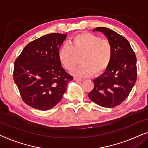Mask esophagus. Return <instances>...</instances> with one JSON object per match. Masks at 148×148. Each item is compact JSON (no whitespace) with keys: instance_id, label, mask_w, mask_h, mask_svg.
Instances as JSON below:
<instances>
[{"instance_id":"obj_1","label":"esophagus","mask_w":148,"mask_h":148,"mask_svg":"<svg viewBox=\"0 0 148 148\" xmlns=\"http://www.w3.org/2000/svg\"><path fill=\"white\" fill-rule=\"evenodd\" d=\"M74 80H76V81H83V80H84L83 78H77V77H74Z\"/></svg>"}]
</instances>
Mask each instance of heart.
<instances>
[{
  "label": "heart",
  "mask_w": 148,
  "mask_h": 148,
  "mask_svg": "<svg viewBox=\"0 0 148 148\" xmlns=\"http://www.w3.org/2000/svg\"><path fill=\"white\" fill-rule=\"evenodd\" d=\"M113 49L110 41L91 33L74 35L58 53L61 64L67 70H72L78 64L80 57L82 64L73 70L74 75L87 76L101 74L111 62Z\"/></svg>",
  "instance_id": "heart-1"
}]
</instances>
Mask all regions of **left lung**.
I'll list each match as a JSON object with an SVG mask.
<instances>
[{
    "mask_svg": "<svg viewBox=\"0 0 148 148\" xmlns=\"http://www.w3.org/2000/svg\"><path fill=\"white\" fill-rule=\"evenodd\" d=\"M113 49L111 62L106 72L93 80L94 87L88 93L90 99L104 108H114L125 101L137 80V58L125 37L112 29L97 27Z\"/></svg>",
    "mask_w": 148,
    "mask_h": 148,
    "instance_id": "left-lung-1",
    "label": "left lung"
}]
</instances>
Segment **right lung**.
Returning <instances> with one entry per match:
<instances>
[{"label":"right lung","instance_id":"1","mask_svg":"<svg viewBox=\"0 0 148 148\" xmlns=\"http://www.w3.org/2000/svg\"><path fill=\"white\" fill-rule=\"evenodd\" d=\"M66 34H48L32 41L14 62L13 80L21 99L39 110L53 108L73 77L62 68L58 53Z\"/></svg>","mask_w":148,"mask_h":148}]
</instances>
